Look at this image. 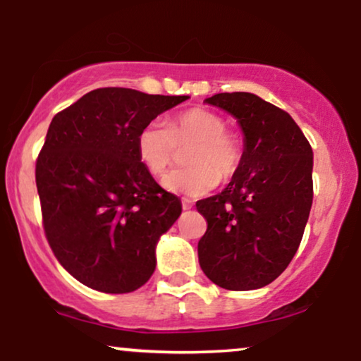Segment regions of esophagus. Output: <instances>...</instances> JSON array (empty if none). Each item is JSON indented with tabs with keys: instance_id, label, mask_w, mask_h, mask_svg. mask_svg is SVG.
<instances>
[{
	"instance_id": "1",
	"label": "esophagus",
	"mask_w": 361,
	"mask_h": 361,
	"mask_svg": "<svg viewBox=\"0 0 361 361\" xmlns=\"http://www.w3.org/2000/svg\"><path fill=\"white\" fill-rule=\"evenodd\" d=\"M181 207H183V210H188V209H192V207H193L192 200H188V198H183V200H181Z\"/></svg>"
}]
</instances>
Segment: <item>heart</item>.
Masks as SVG:
<instances>
[{"instance_id": "1", "label": "heart", "mask_w": 361, "mask_h": 361, "mask_svg": "<svg viewBox=\"0 0 361 361\" xmlns=\"http://www.w3.org/2000/svg\"><path fill=\"white\" fill-rule=\"evenodd\" d=\"M226 120L207 109H188L178 114L168 127L151 122L139 132L137 156L152 176H161L175 163L178 147H188L190 166L173 169L163 178L168 192L202 197L215 185L233 180L243 163V142L226 128Z\"/></svg>"}]
</instances>
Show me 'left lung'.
<instances>
[{
  "instance_id": "left-lung-1",
  "label": "left lung",
  "mask_w": 361,
  "mask_h": 361,
  "mask_svg": "<svg viewBox=\"0 0 361 361\" xmlns=\"http://www.w3.org/2000/svg\"><path fill=\"white\" fill-rule=\"evenodd\" d=\"M205 102L238 118L244 152L227 188L197 202L207 221L198 263L219 287L261 288L299 250L312 207V147L287 111L256 94L217 93Z\"/></svg>"
}]
</instances>
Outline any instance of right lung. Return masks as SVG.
<instances>
[{
    "mask_svg": "<svg viewBox=\"0 0 361 361\" xmlns=\"http://www.w3.org/2000/svg\"><path fill=\"white\" fill-rule=\"evenodd\" d=\"M188 97L98 88L52 118L35 164L44 233L86 287L127 293L156 268V243L181 214L137 156L139 132Z\"/></svg>",
    "mask_w": 361,
    "mask_h": 361,
    "instance_id": "obj_1",
    "label": "right lung"
}]
</instances>
